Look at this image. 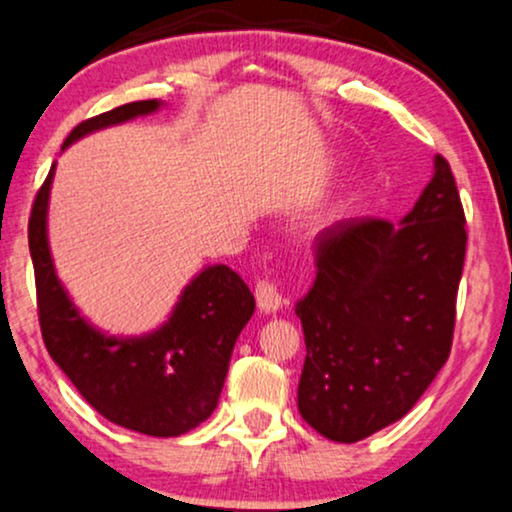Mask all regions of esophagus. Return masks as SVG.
Masks as SVG:
<instances>
[{
    "label": "esophagus",
    "mask_w": 512,
    "mask_h": 512,
    "mask_svg": "<svg viewBox=\"0 0 512 512\" xmlns=\"http://www.w3.org/2000/svg\"><path fill=\"white\" fill-rule=\"evenodd\" d=\"M285 294H282L280 285L273 280H261L256 285V304L263 314H275L285 304Z\"/></svg>",
    "instance_id": "esophagus-1"
}]
</instances>
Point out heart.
<instances>
[{
	"instance_id": "1",
	"label": "heart",
	"mask_w": 512,
	"mask_h": 512,
	"mask_svg": "<svg viewBox=\"0 0 512 512\" xmlns=\"http://www.w3.org/2000/svg\"><path fill=\"white\" fill-rule=\"evenodd\" d=\"M340 210H342V206H333V208H330L328 213H326V220H333V218H338V213H340Z\"/></svg>"
}]
</instances>
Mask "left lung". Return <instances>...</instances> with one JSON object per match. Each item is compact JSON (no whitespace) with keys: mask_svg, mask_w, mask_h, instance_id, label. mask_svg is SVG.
Returning a JSON list of instances; mask_svg holds the SVG:
<instances>
[{"mask_svg":"<svg viewBox=\"0 0 512 512\" xmlns=\"http://www.w3.org/2000/svg\"><path fill=\"white\" fill-rule=\"evenodd\" d=\"M465 210L443 155L400 225L342 220L316 237V280L297 302L306 359L297 405L338 443L398 422L448 362L465 263Z\"/></svg>","mask_w":512,"mask_h":512,"instance_id":"8db88e82","label":"left lung"}]
</instances>
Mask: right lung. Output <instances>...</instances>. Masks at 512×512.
I'll return each mask as SVG.
<instances>
[{"mask_svg": "<svg viewBox=\"0 0 512 512\" xmlns=\"http://www.w3.org/2000/svg\"><path fill=\"white\" fill-rule=\"evenodd\" d=\"M160 100H138L86 119L64 148L107 126L160 110ZM54 165L35 196L28 246L35 268L42 340L59 369L102 417L146 436H182L218 407L227 366L256 302L246 282L227 266H208L184 287L170 318L138 338H117L90 326L54 270L47 242V203Z\"/></svg>", "mask_w": 512, "mask_h": 512, "instance_id": "obj_1", "label": "right lung"}]
</instances>
